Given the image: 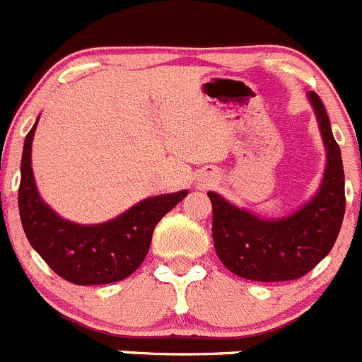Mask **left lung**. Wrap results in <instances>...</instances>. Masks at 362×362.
Returning a JSON list of instances; mask_svg holds the SVG:
<instances>
[{
  "label": "left lung",
  "instance_id": "8db88e82",
  "mask_svg": "<svg viewBox=\"0 0 362 362\" xmlns=\"http://www.w3.org/2000/svg\"><path fill=\"white\" fill-rule=\"evenodd\" d=\"M327 151L317 191L281 218H265L236 207L214 191L213 240L218 258L233 274L252 281H291L310 272L334 247L344 216V171L327 110L317 93L308 92Z\"/></svg>",
  "mask_w": 362,
  "mask_h": 362
}]
</instances>
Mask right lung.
Returning <instances> with one entry per match:
<instances>
[{
	"instance_id": "right-lung-1",
	"label": "right lung",
	"mask_w": 362,
	"mask_h": 362,
	"mask_svg": "<svg viewBox=\"0 0 362 362\" xmlns=\"http://www.w3.org/2000/svg\"><path fill=\"white\" fill-rule=\"evenodd\" d=\"M37 120L39 117L25 136L18 194L19 216L28 242L55 274L76 285H106L128 278L144 262L158 221L189 191L144 198L103 223H74L55 213L35 185L32 141Z\"/></svg>"
}]
</instances>
